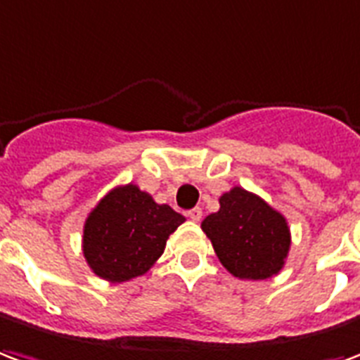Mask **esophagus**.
<instances>
[{"instance_id": "obj_1", "label": "esophagus", "mask_w": 360, "mask_h": 360, "mask_svg": "<svg viewBox=\"0 0 360 360\" xmlns=\"http://www.w3.org/2000/svg\"><path fill=\"white\" fill-rule=\"evenodd\" d=\"M201 217H203V211H201L199 207H195V209H190V211H188V219H191L193 222H199V220H201Z\"/></svg>"}]
</instances>
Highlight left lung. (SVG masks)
<instances>
[{
    "instance_id": "left-lung-1",
    "label": "left lung",
    "mask_w": 360,
    "mask_h": 360,
    "mask_svg": "<svg viewBox=\"0 0 360 360\" xmlns=\"http://www.w3.org/2000/svg\"><path fill=\"white\" fill-rule=\"evenodd\" d=\"M201 228L222 266L241 280L274 276L290 251V228L284 217L243 188L224 193L219 212L209 214Z\"/></svg>"
}]
</instances>
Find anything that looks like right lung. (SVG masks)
Masks as SVG:
<instances>
[{
  "mask_svg": "<svg viewBox=\"0 0 360 360\" xmlns=\"http://www.w3.org/2000/svg\"><path fill=\"white\" fill-rule=\"evenodd\" d=\"M184 220L138 186H120L109 191L86 220L84 257L103 280H132L151 269Z\"/></svg>",
  "mask_w": 360,
  "mask_h": 360,
  "instance_id": "add662e5",
  "label": "right lung"
}]
</instances>
